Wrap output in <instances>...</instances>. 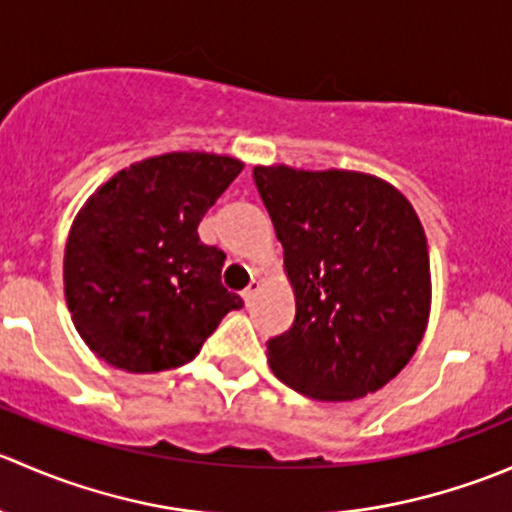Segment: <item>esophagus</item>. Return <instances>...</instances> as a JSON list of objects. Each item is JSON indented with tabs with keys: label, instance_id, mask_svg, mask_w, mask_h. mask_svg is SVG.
Masks as SVG:
<instances>
[{
	"label": "esophagus",
	"instance_id": "esophagus-1",
	"mask_svg": "<svg viewBox=\"0 0 512 512\" xmlns=\"http://www.w3.org/2000/svg\"><path fill=\"white\" fill-rule=\"evenodd\" d=\"M260 287H262V285H260V280H252L250 285H247L245 289H242V299H245V302L250 304L252 299H255V294L260 292Z\"/></svg>",
	"mask_w": 512,
	"mask_h": 512
}]
</instances>
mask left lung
<instances>
[{
  "label": "left lung",
  "instance_id": "left-lung-1",
  "mask_svg": "<svg viewBox=\"0 0 512 512\" xmlns=\"http://www.w3.org/2000/svg\"><path fill=\"white\" fill-rule=\"evenodd\" d=\"M252 178L297 299L292 327L267 342L275 376L319 401L389 384L421 344L431 309L416 210L394 185L354 170L257 165Z\"/></svg>",
  "mask_w": 512,
  "mask_h": 512
}]
</instances>
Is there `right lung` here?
Wrapping results in <instances>:
<instances>
[{"label":"right lung","mask_w":512,"mask_h":512,"mask_svg":"<svg viewBox=\"0 0 512 512\" xmlns=\"http://www.w3.org/2000/svg\"><path fill=\"white\" fill-rule=\"evenodd\" d=\"M242 163L165 153L96 190L71 225L64 292L91 352L133 374L183 366L242 307L220 282L225 252L198 235Z\"/></svg>","instance_id":"obj_1"}]
</instances>
